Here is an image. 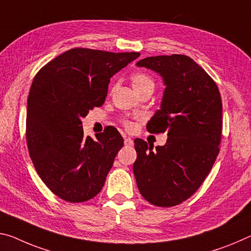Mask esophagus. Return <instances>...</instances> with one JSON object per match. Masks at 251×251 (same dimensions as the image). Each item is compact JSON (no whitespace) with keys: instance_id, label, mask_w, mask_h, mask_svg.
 I'll return each instance as SVG.
<instances>
[{"instance_id":"34e87169","label":"esophagus","mask_w":251,"mask_h":251,"mask_svg":"<svg viewBox=\"0 0 251 251\" xmlns=\"http://www.w3.org/2000/svg\"><path fill=\"white\" fill-rule=\"evenodd\" d=\"M133 144H134V142H133L132 138L125 136V145H127V146H132Z\"/></svg>"}]
</instances>
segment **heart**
I'll use <instances>...</instances> for the list:
<instances>
[{
    "label": "heart",
    "instance_id": "obj_1",
    "mask_svg": "<svg viewBox=\"0 0 251 251\" xmlns=\"http://www.w3.org/2000/svg\"><path fill=\"white\" fill-rule=\"evenodd\" d=\"M130 81H132V86L133 88L136 90L137 94H141L142 91L144 90H152L154 89L155 87V82L153 80V78L151 77L150 75H147L145 73H134L130 77ZM123 125L126 129L132 130L134 128V123L130 121L128 118H125L122 121Z\"/></svg>",
    "mask_w": 251,
    "mask_h": 251
}]
</instances>
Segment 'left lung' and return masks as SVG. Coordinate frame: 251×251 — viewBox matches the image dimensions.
<instances>
[{
	"label": "left lung",
	"instance_id": "1",
	"mask_svg": "<svg viewBox=\"0 0 251 251\" xmlns=\"http://www.w3.org/2000/svg\"><path fill=\"white\" fill-rule=\"evenodd\" d=\"M137 66L160 74L166 88L161 109L147 123L150 133L168 134L164 146L134 141L133 171L150 203L169 208L196 193L220 152L222 101L213 79L184 54L142 59Z\"/></svg>",
	"mask_w": 251,
	"mask_h": 251
}]
</instances>
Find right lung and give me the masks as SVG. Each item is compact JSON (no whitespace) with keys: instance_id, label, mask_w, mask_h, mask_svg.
I'll list each match as a JSON object with an SVG mask.
<instances>
[{"instance_id":"right-lung-1","label":"right lung","mask_w":251,"mask_h":251,"mask_svg":"<svg viewBox=\"0 0 251 251\" xmlns=\"http://www.w3.org/2000/svg\"><path fill=\"white\" fill-rule=\"evenodd\" d=\"M140 52L75 48L38 71L27 97L25 137L35 171L51 192L78 203L100 192L124 140L115 127L85 136L81 118L105 102L113 75Z\"/></svg>"}]
</instances>
